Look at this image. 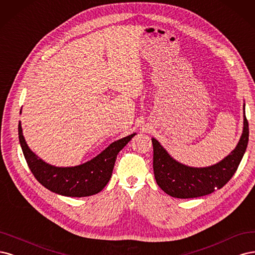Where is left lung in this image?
<instances>
[{
  "label": "left lung",
  "instance_id": "left-lung-1",
  "mask_svg": "<svg viewBox=\"0 0 255 255\" xmlns=\"http://www.w3.org/2000/svg\"><path fill=\"white\" fill-rule=\"evenodd\" d=\"M249 141V124L244 106V131L236 148L223 161L204 168L188 167L178 163L155 138L153 147V172L158 185L175 198H196L209 195L225 186L233 177L244 157Z\"/></svg>",
  "mask_w": 255,
  "mask_h": 255
}]
</instances>
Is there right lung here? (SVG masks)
Instances as JSON below:
<instances>
[{"mask_svg": "<svg viewBox=\"0 0 255 255\" xmlns=\"http://www.w3.org/2000/svg\"><path fill=\"white\" fill-rule=\"evenodd\" d=\"M135 133L112 143L97 157L83 165L55 167L46 164L32 152L22 134L19 124V139L22 151L32 175L47 190L68 197H87L100 193L109 182L118 153Z\"/></svg>", "mask_w": 255, "mask_h": 255, "instance_id": "right-lung-1", "label": "right lung"}]
</instances>
